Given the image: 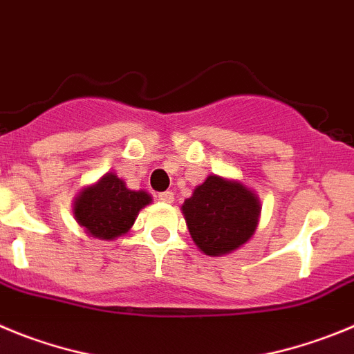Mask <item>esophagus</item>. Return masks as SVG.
Wrapping results in <instances>:
<instances>
[{"label": "esophagus", "instance_id": "1", "mask_svg": "<svg viewBox=\"0 0 354 354\" xmlns=\"http://www.w3.org/2000/svg\"><path fill=\"white\" fill-rule=\"evenodd\" d=\"M158 201H162V203H173V201H174V192H171V190H165V192H160V194H158Z\"/></svg>", "mask_w": 354, "mask_h": 354}]
</instances>
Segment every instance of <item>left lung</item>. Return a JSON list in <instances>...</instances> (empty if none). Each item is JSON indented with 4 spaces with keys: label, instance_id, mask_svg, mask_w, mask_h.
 <instances>
[{
    "label": "left lung",
    "instance_id": "8db88e82",
    "mask_svg": "<svg viewBox=\"0 0 354 354\" xmlns=\"http://www.w3.org/2000/svg\"><path fill=\"white\" fill-rule=\"evenodd\" d=\"M181 212L194 243L206 256H224L252 238L261 206L243 183L212 174L185 199Z\"/></svg>",
    "mask_w": 354,
    "mask_h": 354
}]
</instances>
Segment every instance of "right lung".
I'll list each match as a JSON object with an SVG mask.
<instances>
[{"mask_svg": "<svg viewBox=\"0 0 354 354\" xmlns=\"http://www.w3.org/2000/svg\"><path fill=\"white\" fill-rule=\"evenodd\" d=\"M149 203L148 192L127 189L125 181L107 173L79 192L74 201V216L93 238L114 240L129 232L139 212Z\"/></svg>", "mask_w": 354, "mask_h": 354, "instance_id": "1", "label": "right lung"}]
</instances>
